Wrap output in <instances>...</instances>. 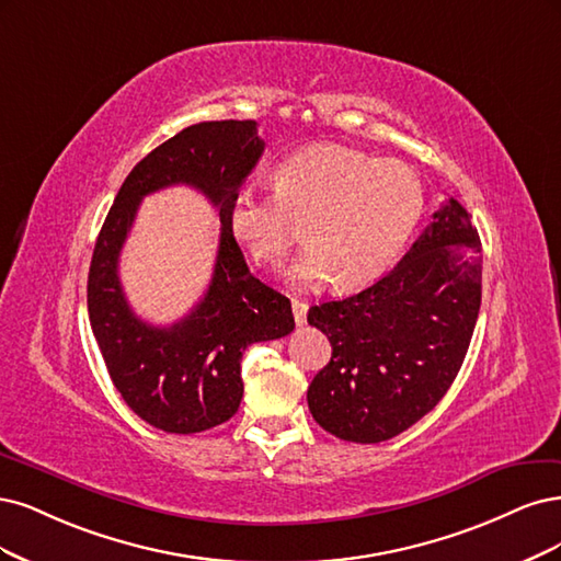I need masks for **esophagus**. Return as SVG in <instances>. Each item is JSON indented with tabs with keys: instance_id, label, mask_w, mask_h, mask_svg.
<instances>
[{
	"instance_id": "obj_1",
	"label": "esophagus",
	"mask_w": 561,
	"mask_h": 561,
	"mask_svg": "<svg viewBox=\"0 0 561 561\" xmlns=\"http://www.w3.org/2000/svg\"><path fill=\"white\" fill-rule=\"evenodd\" d=\"M291 310H294V319H296V323H298V327H302L305 319H307V302H305V300L294 298V300H291Z\"/></svg>"
}]
</instances>
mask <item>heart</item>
I'll return each mask as SVG.
<instances>
[{
  "instance_id": "heart-1",
  "label": "heart",
  "mask_w": 561,
  "mask_h": 561,
  "mask_svg": "<svg viewBox=\"0 0 561 561\" xmlns=\"http://www.w3.org/2000/svg\"><path fill=\"white\" fill-rule=\"evenodd\" d=\"M275 193L242 188L228 207V228L254 263L279 267L298 240L296 282H327L342 291L382 277L401 256L424 211V184L401 160L321 144L288 158Z\"/></svg>"
}]
</instances>
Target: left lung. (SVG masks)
<instances>
[{
  "instance_id": "8db88e82",
  "label": "left lung",
  "mask_w": 561,
  "mask_h": 561,
  "mask_svg": "<svg viewBox=\"0 0 561 561\" xmlns=\"http://www.w3.org/2000/svg\"><path fill=\"white\" fill-rule=\"evenodd\" d=\"M480 249L471 214L449 197L385 277L310 307L307 321L333 347L307 389L321 428L340 440L382 443L438 405L478 321Z\"/></svg>"
}]
</instances>
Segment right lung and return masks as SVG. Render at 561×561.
<instances>
[{
	"instance_id": "obj_1",
	"label": "right lung",
	"mask_w": 561,
	"mask_h": 561,
	"mask_svg": "<svg viewBox=\"0 0 561 561\" xmlns=\"http://www.w3.org/2000/svg\"><path fill=\"white\" fill-rule=\"evenodd\" d=\"M256 121H205L141 158L98 234L88 273V314L123 401L168 433H201L228 422L242 401L240 360L249 345L284 337L291 302L249 273L228 228V207L263 156ZM186 183L220 209L222 234L208 294L172 328H151L127 305L117 256L144 194Z\"/></svg>"
}]
</instances>
